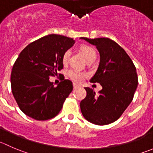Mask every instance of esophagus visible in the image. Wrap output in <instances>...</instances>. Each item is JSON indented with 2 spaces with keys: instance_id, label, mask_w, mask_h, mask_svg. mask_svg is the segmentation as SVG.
Listing matches in <instances>:
<instances>
[{
  "instance_id": "1",
  "label": "esophagus",
  "mask_w": 153,
  "mask_h": 153,
  "mask_svg": "<svg viewBox=\"0 0 153 153\" xmlns=\"http://www.w3.org/2000/svg\"><path fill=\"white\" fill-rule=\"evenodd\" d=\"M73 87H74V89H77L78 87V85H77L76 84H73Z\"/></svg>"
}]
</instances>
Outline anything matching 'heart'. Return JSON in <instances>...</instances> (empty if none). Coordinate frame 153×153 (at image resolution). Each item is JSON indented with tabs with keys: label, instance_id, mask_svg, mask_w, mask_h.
<instances>
[{
	"label": "heart",
	"instance_id": "obj_1",
	"mask_svg": "<svg viewBox=\"0 0 153 153\" xmlns=\"http://www.w3.org/2000/svg\"><path fill=\"white\" fill-rule=\"evenodd\" d=\"M81 51L83 54L84 57H85L87 62L90 61V60H95L96 57V52L95 51L94 48L93 47L90 46V45H82L81 47ZM71 51L70 50H67L63 54L62 60H63V63H67L69 61V57H70ZM68 76L73 80L74 81L77 83H80L84 77L86 76V74L84 72H81V71L76 70V69H69L68 71Z\"/></svg>",
	"mask_w": 153,
	"mask_h": 153
}]
</instances>
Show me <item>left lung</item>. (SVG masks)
Returning <instances> with one entry per match:
<instances>
[{"instance_id":"8db88e82","label":"left lung","mask_w":153,"mask_h":153,"mask_svg":"<svg viewBox=\"0 0 153 153\" xmlns=\"http://www.w3.org/2000/svg\"><path fill=\"white\" fill-rule=\"evenodd\" d=\"M81 39L96 46L99 51V67L90 81L99 83L102 87L99 94L85 87L87 96L80 103L81 113L87 120L96 125L112 123L132 101L138 84L136 68L125 50L112 39Z\"/></svg>"}]
</instances>
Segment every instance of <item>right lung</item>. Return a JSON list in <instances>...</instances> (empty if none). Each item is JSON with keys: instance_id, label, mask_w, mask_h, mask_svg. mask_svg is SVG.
<instances>
[{"instance_id": "add662e5", "label": "right lung", "mask_w": 153, "mask_h": 153, "mask_svg": "<svg viewBox=\"0 0 153 153\" xmlns=\"http://www.w3.org/2000/svg\"><path fill=\"white\" fill-rule=\"evenodd\" d=\"M75 43L72 38L50 34L27 45L19 54L11 72V88L19 108L36 120L54 117L73 90L63 81L54 87L50 76L63 68V54Z\"/></svg>"}]
</instances>
